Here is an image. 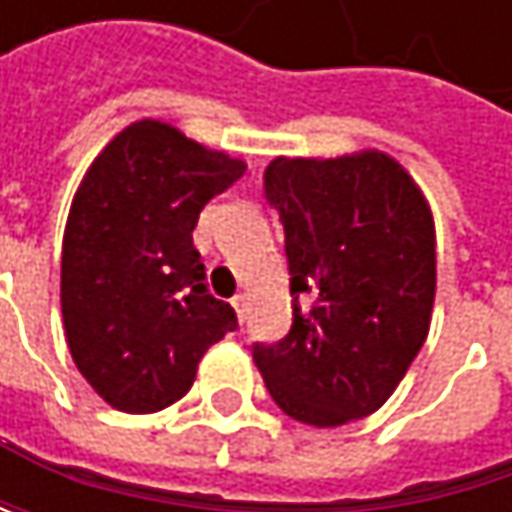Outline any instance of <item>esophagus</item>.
I'll list each match as a JSON object with an SVG mask.
<instances>
[{"instance_id": "esophagus-1", "label": "esophagus", "mask_w": 512, "mask_h": 512, "mask_svg": "<svg viewBox=\"0 0 512 512\" xmlns=\"http://www.w3.org/2000/svg\"><path fill=\"white\" fill-rule=\"evenodd\" d=\"M231 305L237 308V317L246 320V314H249V293H237V296L231 299Z\"/></svg>"}]
</instances>
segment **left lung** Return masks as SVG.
<instances>
[{
	"instance_id": "left-lung-1",
	"label": "left lung",
	"mask_w": 512,
	"mask_h": 512,
	"mask_svg": "<svg viewBox=\"0 0 512 512\" xmlns=\"http://www.w3.org/2000/svg\"><path fill=\"white\" fill-rule=\"evenodd\" d=\"M266 198L284 225L293 326L255 344L284 415L344 427L376 412L427 341L436 225L412 174L382 151L275 156Z\"/></svg>"
}]
</instances>
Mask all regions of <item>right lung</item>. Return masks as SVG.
I'll list each match as a JSON object with an SVG mask.
<instances>
[{
  "label": "right lung",
  "instance_id": "1",
  "mask_svg": "<svg viewBox=\"0 0 512 512\" xmlns=\"http://www.w3.org/2000/svg\"><path fill=\"white\" fill-rule=\"evenodd\" d=\"M246 162L142 118L88 165L64 225L61 317L88 385L130 415L177 403L237 314L204 284L192 231Z\"/></svg>",
  "mask_w": 512,
  "mask_h": 512
}]
</instances>
